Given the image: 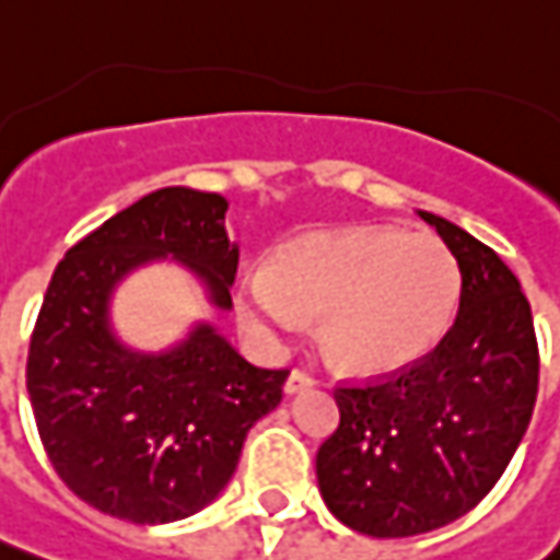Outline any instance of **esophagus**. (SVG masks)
I'll return each instance as SVG.
<instances>
[{"instance_id":"1","label":"esophagus","mask_w":560,"mask_h":560,"mask_svg":"<svg viewBox=\"0 0 560 560\" xmlns=\"http://www.w3.org/2000/svg\"><path fill=\"white\" fill-rule=\"evenodd\" d=\"M316 384V377L310 375V372H303V369H294L288 381H284V390L288 394H300V390H306V387H313Z\"/></svg>"}]
</instances>
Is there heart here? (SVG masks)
<instances>
[{"label": "heart", "instance_id": "b5f03b06", "mask_svg": "<svg viewBox=\"0 0 560 560\" xmlns=\"http://www.w3.org/2000/svg\"><path fill=\"white\" fill-rule=\"evenodd\" d=\"M462 291L455 254L436 235L353 225L288 242L266 272L242 281L238 310L262 338L318 316L335 365L390 375L428 357L450 331Z\"/></svg>", "mask_w": 560, "mask_h": 560}]
</instances>
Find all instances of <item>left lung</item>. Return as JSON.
<instances>
[{"instance_id":"left-lung-1","label":"left lung","mask_w":560,"mask_h":560,"mask_svg":"<svg viewBox=\"0 0 560 560\" xmlns=\"http://www.w3.org/2000/svg\"><path fill=\"white\" fill-rule=\"evenodd\" d=\"M421 220L455 254L458 316L421 362L338 384L340 424L316 453L325 505L377 539L431 533L468 514L509 468L539 387L521 281L465 229L424 210Z\"/></svg>"}]
</instances>
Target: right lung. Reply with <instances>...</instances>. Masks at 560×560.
Instances as JSON below:
<instances>
[{"mask_svg": "<svg viewBox=\"0 0 560 560\" xmlns=\"http://www.w3.org/2000/svg\"><path fill=\"white\" fill-rule=\"evenodd\" d=\"M225 210L210 191H151L73 244L51 276L30 335V406L55 474L102 514L166 524L201 511L254 421L281 402L288 369L247 362L210 325L161 357L126 350L107 328L114 284L166 254L229 310L238 247Z\"/></svg>", "mask_w": 560, "mask_h": 560, "instance_id": "add662e5", "label": "right lung"}]
</instances>
